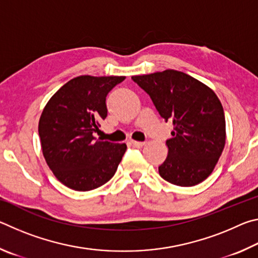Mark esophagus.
I'll use <instances>...</instances> for the list:
<instances>
[{"label":"esophagus","mask_w":258,"mask_h":258,"mask_svg":"<svg viewBox=\"0 0 258 258\" xmlns=\"http://www.w3.org/2000/svg\"><path fill=\"white\" fill-rule=\"evenodd\" d=\"M131 145H132L134 148H142L145 146V142H140V141H131Z\"/></svg>","instance_id":"34e87169"}]
</instances>
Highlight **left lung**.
<instances>
[{
	"instance_id": "left-lung-1",
	"label": "left lung",
	"mask_w": 258,
	"mask_h": 258,
	"mask_svg": "<svg viewBox=\"0 0 258 258\" xmlns=\"http://www.w3.org/2000/svg\"><path fill=\"white\" fill-rule=\"evenodd\" d=\"M165 121H173L168 155L158 167L172 184L192 186L211 175L225 146V117L217 95L185 73L167 69L132 76Z\"/></svg>"
}]
</instances>
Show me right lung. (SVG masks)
<instances>
[{
	"mask_svg": "<svg viewBox=\"0 0 258 258\" xmlns=\"http://www.w3.org/2000/svg\"><path fill=\"white\" fill-rule=\"evenodd\" d=\"M125 76H78L46 103L38 123L43 156L54 176L76 191H90L115 175L125 143L95 140L107 117V94Z\"/></svg>",
	"mask_w": 258,
	"mask_h": 258,
	"instance_id": "obj_1",
	"label": "right lung"
}]
</instances>
